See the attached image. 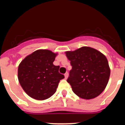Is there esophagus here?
Listing matches in <instances>:
<instances>
[{
  "instance_id": "obj_1",
  "label": "esophagus",
  "mask_w": 125,
  "mask_h": 125,
  "mask_svg": "<svg viewBox=\"0 0 125 125\" xmlns=\"http://www.w3.org/2000/svg\"><path fill=\"white\" fill-rule=\"evenodd\" d=\"M64 77H65V79H67L68 77V73H66L64 74Z\"/></svg>"
}]
</instances>
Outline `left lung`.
Returning a JSON list of instances; mask_svg holds the SVG:
<instances>
[{"mask_svg":"<svg viewBox=\"0 0 125 125\" xmlns=\"http://www.w3.org/2000/svg\"><path fill=\"white\" fill-rule=\"evenodd\" d=\"M72 69L67 79L79 98L91 100L98 96L108 84L110 68L106 56L93 47L83 46L65 52Z\"/></svg>","mask_w":125,"mask_h":125,"instance_id":"obj_1","label":"left lung"}]
</instances>
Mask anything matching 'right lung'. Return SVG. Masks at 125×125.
<instances>
[{"instance_id": "add662e5", "label": "right lung", "mask_w": 125, "mask_h": 125, "mask_svg": "<svg viewBox=\"0 0 125 125\" xmlns=\"http://www.w3.org/2000/svg\"><path fill=\"white\" fill-rule=\"evenodd\" d=\"M57 53L47 49H38L21 62L18 79L25 93L37 100L48 99L55 93L61 79L59 66L53 64Z\"/></svg>"}]
</instances>
